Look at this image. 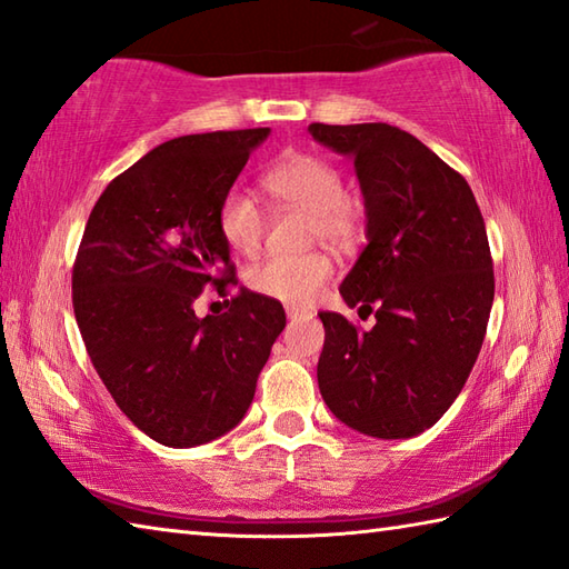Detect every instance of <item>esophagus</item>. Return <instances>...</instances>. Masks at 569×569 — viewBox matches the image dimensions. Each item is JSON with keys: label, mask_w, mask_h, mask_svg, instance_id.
Segmentation results:
<instances>
[{"label": "esophagus", "mask_w": 569, "mask_h": 569, "mask_svg": "<svg viewBox=\"0 0 569 569\" xmlns=\"http://www.w3.org/2000/svg\"><path fill=\"white\" fill-rule=\"evenodd\" d=\"M286 316H288V318H291V320H298V318H308V316H311V313H308V311H306V308H296V306H288V308H286Z\"/></svg>", "instance_id": "esophagus-1"}]
</instances>
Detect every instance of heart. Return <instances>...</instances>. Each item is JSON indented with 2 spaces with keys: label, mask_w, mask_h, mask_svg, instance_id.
Segmentation results:
<instances>
[{
  "label": "heart",
  "mask_w": 569,
  "mask_h": 569,
  "mask_svg": "<svg viewBox=\"0 0 569 569\" xmlns=\"http://www.w3.org/2000/svg\"><path fill=\"white\" fill-rule=\"evenodd\" d=\"M266 191L276 201L313 216V236L333 246L356 241L360 229L358 206L346 196V183L333 163L316 153H288L263 173ZM226 246L239 256H253L261 249L266 216L249 193L226 191L216 213ZM333 276V261L323 251L303 256H273L251 268L249 283L256 293L273 301L308 306L323 291Z\"/></svg>",
  "instance_id": "1"
}]
</instances>
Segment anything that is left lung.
<instances>
[{"label": "left lung", "instance_id": "8db88e82", "mask_svg": "<svg viewBox=\"0 0 569 569\" xmlns=\"http://www.w3.org/2000/svg\"><path fill=\"white\" fill-rule=\"evenodd\" d=\"M308 131L353 159L368 246L340 296L376 313L370 330L318 313L326 328L320 396L363 436H420L460 396L488 330L495 276L478 201L456 169L390 123H311Z\"/></svg>", "mask_w": 569, "mask_h": 569}]
</instances>
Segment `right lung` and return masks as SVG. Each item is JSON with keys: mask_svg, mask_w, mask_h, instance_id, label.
<instances>
[{"mask_svg": "<svg viewBox=\"0 0 569 569\" xmlns=\"http://www.w3.org/2000/svg\"><path fill=\"white\" fill-rule=\"evenodd\" d=\"M271 129L189 133L113 179L89 213L71 273L74 316L101 383L161 446L193 448L236 428L286 328L283 306L243 291L199 318L206 286L236 271L219 203Z\"/></svg>", "mask_w": 569, "mask_h": 569, "instance_id": "right-lung-1", "label": "right lung"}]
</instances>
